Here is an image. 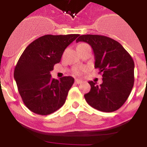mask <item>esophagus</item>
Returning <instances> with one entry per match:
<instances>
[{"instance_id": "1", "label": "esophagus", "mask_w": 147, "mask_h": 147, "mask_svg": "<svg viewBox=\"0 0 147 147\" xmlns=\"http://www.w3.org/2000/svg\"><path fill=\"white\" fill-rule=\"evenodd\" d=\"M75 82L76 83V84H81V83L82 82V80H78V79H76L75 80Z\"/></svg>"}]
</instances>
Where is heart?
Masks as SVG:
<instances>
[{
    "label": "heart",
    "mask_w": 147,
    "mask_h": 147,
    "mask_svg": "<svg viewBox=\"0 0 147 147\" xmlns=\"http://www.w3.org/2000/svg\"><path fill=\"white\" fill-rule=\"evenodd\" d=\"M82 44H83V43H82ZM82 71V69H75V73L77 74V75H80Z\"/></svg>",
    "instance_id": "b5f03b06"
}]
</instances>
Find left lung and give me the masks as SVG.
Wrapping results in <instances>:
<instances>
[{
    "mask_svg": "<svg viewBox=\"0 0 147 147\" xmlns=\"http://www.w3.org/2000/svg\"><path fill=\"white\" fill-rule=\"evenodd\" d=\"M85 42L94 54V67L102 74L100 85L90 81L91 90L84 94L87 103L97 110H117L129 96L134 82L132 57L117 41L99 35H80L76 42Z\"/></svg>",
    "mask_w": 147,
    "mask_h": 147,
    "instance_id": "1",
    "label": "left lung"
}]
</instances>
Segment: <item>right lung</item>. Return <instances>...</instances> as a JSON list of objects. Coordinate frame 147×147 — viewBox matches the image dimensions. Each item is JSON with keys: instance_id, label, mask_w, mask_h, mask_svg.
Here are the masks:
<instances>
[{"instance_id": "right-lung-1", "label": "right lung", "mask_w": 147, "mask_h": 147, "mask_svg": "<svg viewBox=\"0 0 147 147\" xmlns=\"http://www.w3.org/2000/svg\"><path fill=\"white\" fill-rule=\"evenodd\" d=\"M78 34L45 35L25 49L15 67L14 78L25 105L32 112L47 115L65 104L74 78H52L50 72L59 63L65 48Z\"/></svg>"}]
</instances>
